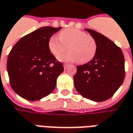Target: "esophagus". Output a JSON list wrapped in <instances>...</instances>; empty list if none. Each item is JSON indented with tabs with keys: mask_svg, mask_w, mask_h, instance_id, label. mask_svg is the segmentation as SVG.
<instances>
[{
	"mask_svg": "<svg viewBox=\"0 0 133 133\" xmlns=\"http://www.w3.org/2000/svg\"><path fill=\"white\" fill-rule=\"evenodd\" d=\"M68 66H69V65H68V64H64V65H63L64 69H65V70L68 69Z\"/></svg>",
	"mask_w": 133,
	"mask_h": 133,
	"instance_id": "obj_1",
	"label": "esophagus"
}]
</instances>
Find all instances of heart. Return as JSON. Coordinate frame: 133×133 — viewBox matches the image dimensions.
<instances>
[{
    "label": "heart",
    "mask_w": 133,
    "mask_h": 133,
    "mask_svg": "<svg viewBox=\"0 0 133 133\" xmlns=\"http://www.w3.org/2000/svg\"><path fill=\"white\" fill-rule=\"evenodd\" d=\"M68 48L69 52L59 57L61 61H75L78 63H88L95 55L96 42L86 32L77 29H68L60 31V38L52 36L48 42V48L55 57H58Z\"/></svg>",
    "instance_id": "obj_1"
}]
</instances>
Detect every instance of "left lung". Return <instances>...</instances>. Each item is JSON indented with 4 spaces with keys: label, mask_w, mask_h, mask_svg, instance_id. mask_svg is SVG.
<instances>
[{
    "label": "left lung",
    "mask_w": 133,
    "mask_h": 133,
    "mask_svg": "<svg viewBox=\"0 0 133 133\" xmlns=\"http://www.w3.org/2000/svg\"><path fill=\"white\" fill-rule=\"evenodd\" d=\"M96 42V52L91 61L78 65L74 86L81 95L94 102L111 98L125 79V58L121 49L97 31L85 29Z\"/></svg>",
    "instance_id": "obj_1"
}]
</instances>
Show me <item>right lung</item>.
<instances>
[{"label":"right lung","mask_w":133,"mask_h":133,"mask_svg":"<svg viewBox=\"0 0 133 133\" xmlns=\"http://www.w3.org/2000/svg\"><path fill=\"white\" fill-rule=\"evenodd\" d=\"M61 29L39 28L20 39L9 52L7 71L10 84L22 98L37 101L55 88L57 78L64 68L50 52L48 42Z\"/></svg>","instance_id":"add662e5"}]
</instances>
